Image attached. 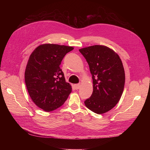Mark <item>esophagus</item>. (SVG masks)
I'll use <instances>...</instances> for the list:
<instances>
[{
    "instance_id": "34e87169",
    "label": "esophagus",
    "mask_w": 150,
    "mask_h": 150,
    "mask_svg": "<svg viewBox=\"0 0 150 150\" xmlns=\"http://www.w3.org/2000/svg\"><path fill=\"white\" fill-rule=\"evenodd\" d=\"M74 87L76 89H78L80 88L81 87V84H74Z\"/></svg>"
}]
</instances>
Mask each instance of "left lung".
Listing matches in <instances>:
<instances>
[{
	"instance_id": "obj_1",
	"label": "left lung",
	"mask_w": 150,
	"mask_h": 150,
	"mask_svg": "<svg viewBox=\"0 0 150 150\" xmlns=\"http://www.w3.org/2000/svg\"><path fill=\"white\" fill-rule=\"evenodd\" d=\"M92 74L93 91L84 101L96 114L105 113L119 102L124 90L125 74L118 54L105 46L94 45L80 49Z\"/></svg>"
}]
</instances>
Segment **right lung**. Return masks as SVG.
Wrapping results in <instances>:
<instances>
[{
	"label": "right lung",
	"mask_w": 150,
	"mask_h": 150,
	"mask_svg": "<svg viewBox=\"0 0 150 150\" xmlns=\"http://www.w3.org/2000/svg\"><path fill=\"white\" fill-rule=\"evenodd\" d=\"M74 47L44 44L32 52L25 71V83L33 101L49 112L61 106L72 91L60 68L62 59Z\"/></svg>",
	"instance_id": "1"
}]
</instances>
